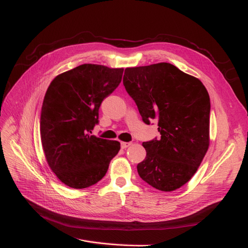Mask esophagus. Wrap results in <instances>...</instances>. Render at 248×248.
Segmentation results:
<instances>
[{
	"label": "esophagus",
	"mask_w": 248,
	"mask_h": 248,
	"mask_svg": "<svg viewBox=\"0 0 248 248\" xmlns=\"http://www.w3.org/2000/svg\"><path fill=\"white\" fill-rule=\"evenodd\" d=\"M120 144H122V148H126V147H129L132 143L131 142H122Z\"/></svg>",
	"instance_id": "34e87169"
}]
</instances>
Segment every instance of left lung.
<instances>
[{"label": "left lung", "mask_w": 248, "mask_h": 248, "mask_svg": "<svg viewBox=\"0 0 248 248\" xmlns=\"http://www.w3.org/2000/svg\"><path fill=\"white\" fill-rule=\"evenodd\" d=\"M125 90L145 124L158 120L160 139L142 145L145 159L137 165L140 178L170 192L191 180L210 145V96L197 78L170 63L126 67Z\"/></svg>", "instance_id": "8db88e82"}]
</instances>
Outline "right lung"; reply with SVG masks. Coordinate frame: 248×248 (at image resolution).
Returning a JSON list of instances; mask_svg holds the SVG:
<instances>
[{"mask_svg": "<svg viewBox=\"0 0 248 248\" xmlns=\"http://www.w3.org/2000/svg\"><path fill=\"white\" fill-rule=\"evenodd\" d=\"M124 68L82 64L49 84L40 116L42 150L49 168L64 185L83 189L104 178L120 150L116 140L91 135L98 109L122 81Z\"/></svg>", "mask_w": 248, "mask_h": 248, "instance_id": "1", "label": "right lung"}]
</instances>
